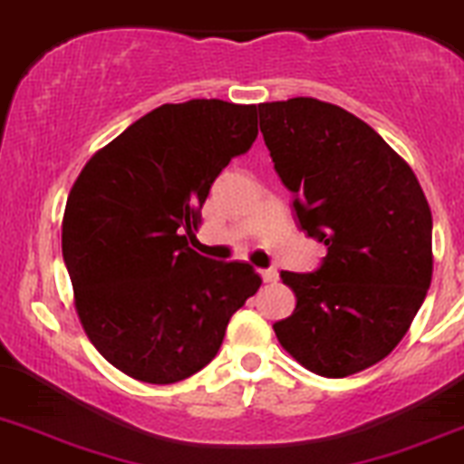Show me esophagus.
Listing matches in <instances>:
<instances>
[{
  "mask_svg": "<svg viewBox=\"0 0 464 464\" xmlns=\"http://www.w3.org/2000/svg\"><path fill=\"white\" fill-rule=\"evenodd\" d=\"M258 274H260V278H263L265 283H276V278H278V272L274 267H269V269H258Z\"/></svg>",
  "mask_w": 464,
  "mask_h": 464,
  "instance_id": "esophagus-1",
  "label": "esophagus"
}]
</instances>
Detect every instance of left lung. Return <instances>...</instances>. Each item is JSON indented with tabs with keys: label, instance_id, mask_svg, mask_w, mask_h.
<instances>
[{
	"label": "left lung",
	"instance_id": "1",
	"mask_svg": "<svg viewBox=\"0 0 464 464\" xmlns=\"http://www.w3.org/2000/svg\"><path fill=\"white\" fill-rule=\"evenodd\" d=\"M260 131L317 272H281L295 313L274 324L305 370L344 379L401 342L433 278V218L411 165L361 118L313 97L258 103Z\"/></svg>",
	"mask_w": 464,
	"mask_h": 464
}]
</instances>
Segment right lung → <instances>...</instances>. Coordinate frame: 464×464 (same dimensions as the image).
Returning a JSON list of instances; mask_svg holds the SVG:
<instances>
[{"mask_svg":"<svg viewBox=\"0 0 464 464\" xmlns=\"http://www.w3.org/2000/svg\"><path fill=\"white\" fill-rule=\"evenodd\" d=\"M256 136L254 103H163L76 177L63 215L74 308L94 349L131 379L169 385L204 370L260 287L249 263L190 246L210 186Z\"/></svg>","mask_w":464,"mask_h":464,"instance_id":"right-lung-1","label":"right lung"}]
</instances>
